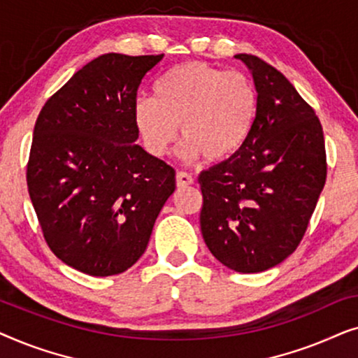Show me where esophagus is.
Segmentation results:
<instances>
[{
	"label": "esophagus",
	"instance_id": "1",
	"mask_svg": "<svg viewBox=\"0 0 358 358\" xmlns=\"http://www.w3.org/2000/svg\"><path fill=\"white\" fill-rule=\"evenodd\" d=\"M176 184H178V187H187V185L194 184V178L189 173H185V171H179L176 174Z\"/></svg>",
	"mask_w": 358,
	"mask_h": 358
}]
</instances>
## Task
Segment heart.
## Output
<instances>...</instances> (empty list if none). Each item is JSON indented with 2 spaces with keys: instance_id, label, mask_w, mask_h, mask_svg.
<instances>
[{
  "instance_id": "obj_1",
  "label": "heart",
  "mask_w": 358,
  "mask_h": 358,
  "mask_svg": "<svg viewBox=\"0 0 358 358\" xmlns=\"http://www.w3.org/2000/svg\"><path fill=\"white\" fill-rule=\"evenodd\" d=\"M134 114L151 155L168 153L179 125L185 158L222 161L246 143L257 115V92L243 73L190 62L156 83L155 99H136Z\"/></svg>"
}]
</instances>
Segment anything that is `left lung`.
I'll list each match as a JSON object with an SVG mask.
<instances>
[{"label": "left lung", "instance_id": "left-lung-1", "mask_svg": "<svg viewBox=\"0 0 358 358\" xmlns=\"http://www.w3.org/2000/svg\"><path fill=\"white\" fill-rule=\"evenodd\" d=\"M257 91L246 143L199 176L210 252L241 273L267 271L298 248L326 182L324 135L313 107L259 57L239 53Z\"/></svg>", "mask_w": 358, "mask_h": 358}]
</instances>
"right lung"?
<instances>
[{
    "instance_id": "right-lung-1",
    "label": "right lung",
    "mask_w": 358,
    "mask_h": 358,
    "mask_svg": "<svg viewBox=\"0 0 358 358\" xmlns=\"http://www.w3.org/2000/svg\"><path fill=\"white\" fill-rule=\"evenodd\" d=\"M163 57L94 58L34 127L26 178L38 224L52 252L87 275L134 266L176 189V171L135 143L136 91Z\"/></svg>"
}]
</instances>
